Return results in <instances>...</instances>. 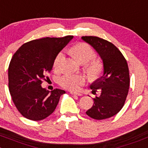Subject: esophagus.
<instances>
[{"mask_svg": "<svg viewBox=\"0 0 148 148\" xmlns=\"http://www.w3.org/2000/svg\"><path fill=\"white\" fill-rule=\"evenodd\" d=\"M70 93L72 95H77V96H82V94L81 93H77V92H73V91H71Z\"/></svg>", "mask_w": 148, "mask_h": 148, "instance_id": "obj_1", "label": "esophagus"}]
</instances>
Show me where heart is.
<instances>
[{
  "label": "heart",
  "instance_id": "heart-1",
  "mask_svg": "<svg viewBox=\"0 0 148 148\" xmlns=\"http://www.w3.org/2000/svg\"><path fill=\"white\" fill-rule=\"evenodd\" d=\"M70 52L74 58L82 64H86L96 58V53L90 45L85 43H79L70 49ZM64 59L63 52H60L55 56L53 67L59 70ZM101 71V65L98 62H93L88 67V72L91 77H97ZM85 83V78L77 74H65L59 79V84L63 88L70 90H77Z\"/></svg>",
  "mask_w": 148,
  "mask_h": 148
}]
</instances>
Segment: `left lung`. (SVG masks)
Segmentation results:
<instances>
[{
    "instance_id": "left-lung-1",
    "label": "left lung",
    "mask_w": 148,
    "mask_h": 148,
    "mask_svg": "<svg viewBox=\"0 0 148 148\" xmlns=\"http://www.w3.org/2000/svg\"><path fill=\"white\" fill-rule=\"evenodd\" d=\"M82 40L96 51L103 62V74L90 85L101 95L93 99V105L86 112L95 120H103L115 115L124 105L130 85L126 60L113 44L96 36H82Z\"/></svg>"
}]
</instances>
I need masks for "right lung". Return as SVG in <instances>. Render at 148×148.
<instances>
[{"mask_svg":"<svg viewBox=\"0 0 148 148\" xmlns=\"http://www.w3.org/2000/svg\"><path fill=\"white\" fill-rule=\"evenodd\" d=\"M73 36L33 40L22 45L14 54L9 66V88L18 111L31 121H41L57 107L64 90L49 91L41 87V79L52 69L55 56Z\"/></svg>","mask_w":148,"mask_h":148,"instance_id":"1","label":"right lung"}]
</instances>
